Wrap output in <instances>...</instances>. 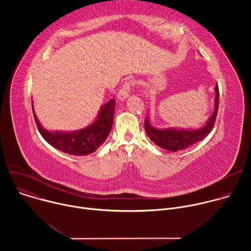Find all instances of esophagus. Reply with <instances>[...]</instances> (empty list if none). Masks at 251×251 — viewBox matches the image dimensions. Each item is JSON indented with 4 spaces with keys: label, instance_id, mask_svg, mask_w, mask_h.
Returning a JSON list of instances; mask_svg holds the SVG:
<instances>
[{
    "label": "esophagus",
    "instance_id": "obj_1",
    "mask_svg": "<svg viewBox=\"0 0 251 251\" xmlns=\"http://www.w3.org/2000/svg\"><path fill=\"white\" fill-rule=\"evenodd\" d=\"M133 80H127L123 86L121 87V89L119 90L118 94H117V97L120 101H124L126 98L129 97V93H130V88L131 86L133 85Z\"/></svg>",
    "mask_w": 251,
    "mask_h": 251
}]
</instances>
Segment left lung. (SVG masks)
<instances>
[{
    "mask_svg": "<svg viewBox=\"0 0 251 251\" xmlns=\"http://www.w3.org/2000/svg\"><path fill=\"white\" fill-rule=\"evenodd\" d=\"M214 92H216V97H214V110L210 117L207 119L205 125L195 130L183 128L159 129L151 125L150 117L148 115L144 123L145 131L148 137L159 147L172 152L184 150L196 144L197 142L202 140L208 135V133H210L213 128L214 122H216L220 102V91L218 83L214 86Z\"/></svg>",
    "mask_w": 251,
    "mask_h": 251,
    "instance_id": "8db88e82",
    "label": "left lung"
}]
</instances>
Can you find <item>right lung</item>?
<instances>
[{"instance_id":"right-lung-1","label":"right lung","mask_w":251,"mask_h":251,"mask_svg":"<svg viewBox=\"0 0 251 251\" xmlns=\"http://www.w3.org/2000/svg\"><path fill=\"white\" fill-rule=\"evenodd\" d=\"M33 117L38 129L44 139L55 149L75 156H86L97 150L108 137L114 117L115 99H111L103 104L99 110L96 120L89 126L71 132L49 131L40 123L33 110Z\"/></svg>"}]
</instances>
